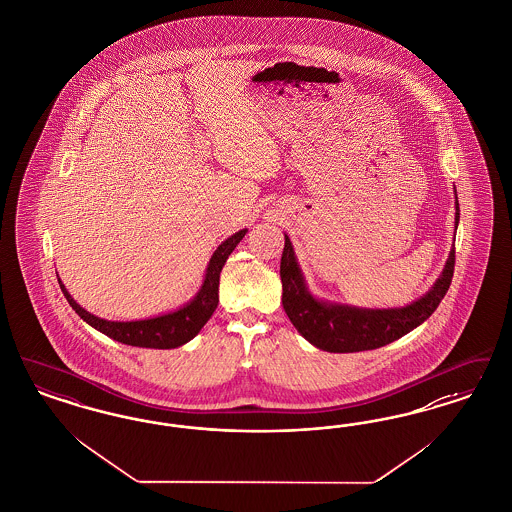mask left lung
<instances>
[{
	"label": "left lung",
	"mask_w": 512,
	"mask_h": 512,
	"mask_svg": "<svg viewBox=\"0 0 512 512\" xmlns=\"http://www.w3.org/2000/svg\"><path fill=\"white\" fill-rule=\"evenodd\" d=\"M458 223L459 204L456 194V229ZM454 263L456 249L452 247L437 282L412 304L401 308H359L316 299L308 289L293 244L285 234L280 265L283 310L300 335L323 352L376 350L410 333L437 310L452 283Z\"/></svg>",
	"instance_id": "8db88e82"
}]
</instances>
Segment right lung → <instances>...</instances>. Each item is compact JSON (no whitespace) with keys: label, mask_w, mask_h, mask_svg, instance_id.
<instances>
[{"label":"right lung","mask_w":512,"mask_h":512,"mask_svg":"<svg viewBox=\"0 0 512 512\" xmlns=\"http://www.w3.org/2000/svg\"><path fill=\"white\" fill-rule=\"evenodd\" d=\"M246 232L247 229L234 232L213 251L212 259L206 268L204 282L193 299L174 312L162 314L157 318L138 319V321H109V319L98 318L73 300L60 278L58 283L64 297L75 310V314L83 321H87L96 331L128 346L172 350L193 340L194 336L200 333V329L206 325V321L212 318L219 302V274L227 263L230 253L234 251V247L238 246L240 240L246 236Z\"/></svg>","instance_id":"add662e5"}]
</instances>
